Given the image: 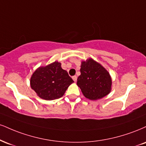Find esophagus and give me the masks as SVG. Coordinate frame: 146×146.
<instances>
[{"mask_svg": "<svg viewBox=\"0 0 146 146\" xmlns=\"http://www.w3.org/2000/svg\"><path fill=\"white\" fill-rule=\"evenodd\" d=\"M72 78H73V80L75 82H77V79H78V78H77L76 75H75V76H73V77H72Z\"/></svg>", "mask_w": 146, "mask_h": 146, "instance_id": "esophagus-1", "label": "esophagus"}]
</instances>
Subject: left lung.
I'll return each instance as SVG.
<instances>
[{"instance_id":"8db88e82","label":"left lung","mask_w":146,"mask_h":146,"mask_svg":"<svg viewBox=\"0 0 146 146\" xmlns=\"http://www.w3.org/2000/svg\"><path fill=\"white\" fill-rule=\"evenodd\" d=\"M80 72L77 85L86 99L96 101L111 92V75L106 68L94 59L89 58L82 61Z\"/></svg>"}]
</instances>
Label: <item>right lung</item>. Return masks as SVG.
Masks as SVG:
<instances>
[{"label": "right lung", "mask_w": 146, "mask_h": 146, "mask_svg": "<svg viewBox=\"0 0 146 146\" xmlns=\"http://www.w3.org/2000/svg\"><path fill=\"white\" fill-rule=\"evenodd\" d=\"M73 80L61 63L55 61L48 65L39 66L30 80L31 88L41 99L52 101L62 97Z\"/></svg>", "instance_id": "add662e5"}]
</instances>
